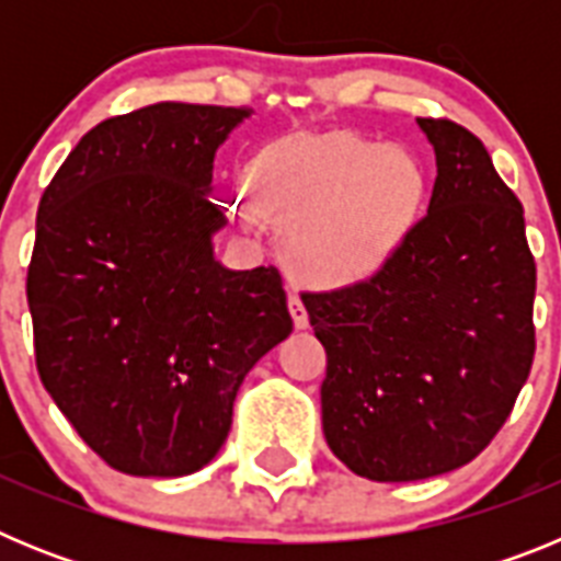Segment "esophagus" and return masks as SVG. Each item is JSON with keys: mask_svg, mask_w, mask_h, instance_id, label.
Listing matches in <instances>:
<instances>
[{"mask_svg": "<svg viewBox=\"0 0 561 561\" xmlns=\"http://www.w3.org/2000/svg\"><path fill=\"white\" fill-rule=\"evenodd\" d=\"M289 314H291V323H295V329H306V325H309V314H306L304 300H300L295 291L289 295Z\"/></svg>", "mask_w": 561, "mask_h": 561, "instance_id": "obj_1", "label": "esophagus"}]
</instances>
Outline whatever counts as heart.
Listing matches in <instances>:
<instances>
[{
    "label": "heart",
    "mask_w": 561,
    "mask_h": 561,
    "mask_svg": "<svg viewBox=\"0 0 561 561\" xmlns=\"http://www.w3.org/2000/svg\"><path fill=\"white\" fill-rule=\"evenodd\" d=\"M424 187L408 148L348 134L272 146L250 165L257 210L291 227V272L320 289L362 284L388 264L419 221Z\"/></svg>",
    "instance_id": "obj_1"
}]
</instances>
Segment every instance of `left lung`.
Returning <instances> with one entry per match:
<instances>
[{
	"mask_svg": "<svg viewBox=\"0 0 561 561\" xmlns=\"http://www.w3.org/2000/svg\"><path fill=\"white\" fill-rule=\"evenodd\" d=\"M433 199L370 280L304 306L329 365L331 453L359 478L410 483L478 458L531 374L537 266L523 205L472 131L419 117Z\"/></svg>",
	"mask_w": 561,
	"mask_h": 561,
	"instance_id": "8db88e82",
	"label": "left lung"
}]
</instances>
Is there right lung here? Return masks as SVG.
Segmentation results:
<instances>
[{"instance_id":"obj_1","label":"right lung","mask_w":561,"mask_h":561,"mask_svg":"<svg viewBox=\"0 0 561 561\" xmlns=\"http://www.w3.org/2000/svg\"><path fill=\"white\" fill-rule=\"evenodd\" d=\"M252 108L153 103L83 134L36 216L27 270L44 388L134 478H182L227 440L244 376L291 334L275 266L227 270L213 160Z\"/></svg>"}]
</instances>
